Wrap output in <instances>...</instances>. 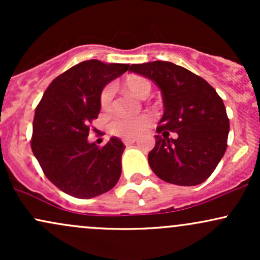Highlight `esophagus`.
Returning a JSON list of instances; mask_svg holds the SVG:
<instances>
[{"label":"esophagus","mask_w":260,"mask_h":260,"mask_svg":"<svg viewBox=\"0 0 260 260\" xmlns=\"http://www.w3.org/2000/svg\"><path fill=\"white\" fill-rule=\"evenodd\" d=\"M123 143H124V145H132V144H134V143H136V139H134V138H124Z\"/></svg>","instance_id":"obj_1"}]
</instances>
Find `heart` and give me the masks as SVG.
<instances>
[{
  "mask_svg": "<svg viewBox=\"0 0 260 260\" xmlns=\"http://www.w3.org/2000/svg\"><path fill=\"white\" fill-rule=\"evenodd\" d=\"M124 88L136 98L143 99L149 94L151 89L150 82L144 77L133 76L126 79ZM113 99V86L107 84L100 92V106L104 111H110ZM153 122V117L149 113L137 116V117L116 118L110 124V131L115 136L121 138H134L144 132Z\"/></svg>",
  "mask_w": 260,
  "mask_h": 260,
  "instance_id": "1",
  "label": "heart"
}]
</instances>
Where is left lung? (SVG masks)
Here are the masks:
<instances>
[{"instance_id":"1","label":"left lung","mask_w":260,"mask_h":260,"mask_svg":"<svg viewBox=\"0 0 260 260\" xmlns=\"http://www.w3.org/2000/svg\"><path fill=\"white\" fill-rule=\"evenodd\" d=\"M131 72L159 86L164 115L148 155L157 177L178 186H197L214 172L228 147L230 122L221 98L207 80L168 61L132 64ZM168 130L178 133L168 138Z\"/></svg>"}]
</instances>
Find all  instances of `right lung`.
I'll use <instances>...</instances> for the list:
<instances>
[{"label": "right lung", "instance_id": "right-lung-1", "mask_svg": "<svg viewBox=\"0 0 260 260\" xmlns=\"http://www.w3.org/2000/svg\"><path fill=\"white\" fill-rule=\"evenodd\" d=\"M129 64L89 59L59 74L35 110L31 150L45 176L62 192L90 199L109 192L121 176L124 144L117 137L103 148L88 142L100 112V92Z\"/></svg>", "mask_w": 260, "mask_h": 260}]
</instances>
